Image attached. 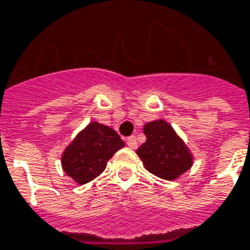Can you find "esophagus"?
<instances>
[{
	"mask_svg": "<svg viewBox=\"0 0 250 250\" xmlns=\"http://www.w3.org/2000/svg\"><path fill=\"white\" fill-rule=\"evenodd\" d=\"M125 143H127V146H128L130 149H137L138 141H137V138L134 137V135L127 138V139H125Z\"/></svg>",
	"mask_w": 250,
	"mask_h": 250,
	"instance_id": "obj_1",
	"label": "esophagus"
}]
</instances>
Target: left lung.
Listing matches in <instances>:
<instances>
[{
    "label": "left lung",
    "instance_id": "obj_1",
    "mask_svg": "<svg viewBox=\"0 0 250 250\" xmlns=\"http://www.w3.org/2000/svg\"><path fill=\"white\" fill-rule=\"evenodd\" d=\"M143 132L146 142L139 146L137 154L150 173L164 180H176L192 167L191 151L167 122H149Z\"/></svg>",
    "mask_w": 250,
    "mask_h": 250
}]
</instances>
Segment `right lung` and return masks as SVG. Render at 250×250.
<instances>
[{
    "label": "right lung",
    "mask_w": 250,
    "mask_h": 250,
    "mask_svg": "<svg viewBox=\"0 0 250 250\" xmlns=\"http://www.w3.org/2000/svg\"><path fill=\"white\" fill-rule=\"evenodd\" d=\"M125 147L118 132L97 122L78 132L62 154V167L78 184H86L104 172L112 155Z\"/></svg>",
    "instance_id": "add662e5"
}]
</instances>
